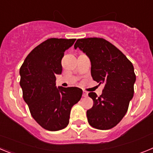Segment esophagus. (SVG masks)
Listing matches in <instances>:
<instances>
[{
	"label": "esophagus",
	"instance_id": "1",
	"mask_svg": "<svg viewBox=\"0 0 153 153\" xmlns=\"http://www.w3.org/2000/svg\"><path fill=\"white\" fill-rule=\"evenodd\" d=\"M83 97H88V93L86 91H83Z\"/></svg>",
	"mask_w": 153,
	"mask_h": 153
}]
</instances>
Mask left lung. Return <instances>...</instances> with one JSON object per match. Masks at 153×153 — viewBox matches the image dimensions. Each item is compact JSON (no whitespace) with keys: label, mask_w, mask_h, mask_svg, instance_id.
I'll list each match as a JSON object with an SVG mask.
<instances>
[{"label":"left lung","mask_w":153,"mask_h":153,"mask_svg":"<svg viewBox=\"0 0 153 153\" xmlns=\"http://www.w3.org/2000/svg\"><path fill=\"white\" fill-rule=\"evenodd\" d=\"M74 48L83 51L91 62V76L100 84L104 83L100 97L88 95L93 106L86 111L88 123L97 129H112L126 113L134 93L136 74L132 63L118 48L103 38L78 39Z\"/></svg>","instance_id":"left-lung-1"}]
</instances>
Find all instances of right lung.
I'll return each instance as SVG.
<instances>
[{
    "label": "right lung",
    "mask_w": 153,
    "mask_h": 153,
    "mask_svg": "<svg viewBox=\"0 0 153 153\" xmlns=\"http://www.w3.org/2000/svg\"><path fill=\"white\" fill-rule=\"evenodd\" d=\"M76 39L50 38L30 53L21 69L20 85L31 116L44 129L58 131L69 124L71 108L81 99L78 87L56 86L64 52Z\"/></svg>",
    "instance_id": "1"
}]
</instances>
